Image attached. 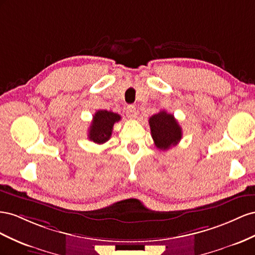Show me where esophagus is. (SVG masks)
I'll return each mask as SVG.
<instances>
[{
	"instance_id": "1",
	"label": "esophagus",
	"mask_w": 255,
	"mask_h": 255,
	"mask_svg": "<svg viewBox=\"0 0 255 255\" xmlns=\"http://www.w3.org/2000/svg\"><path fill=\"white\" fill-rule=\"evenodd\" d=\"M126 114L129 119H135L136 118V109L134 106L130 105L127 107V110H126Z\"/></svg>"
}]
</instances>
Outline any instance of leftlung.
<instances>
[{"mask_svg":"<svg viewBox=\"0 0 255 255\" xmlns=\"http://www.w3.org/2000/svg\"><path fill=\"white\" fill-rule=\"evenodd\" d=\"M152 140L156 147L161 150H168L176 145L181 139V127L178 125L174 115L160 111L152 115L148 121Z\"/></svg>","mask_w":255,"mask_h":255,"instance_id":"1","label":"left lung"}]
</instances>
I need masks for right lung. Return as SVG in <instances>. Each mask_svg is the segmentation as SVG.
Listing matches in <instances>:
<instances>
[{
	"label": "right lung",
	"instance_id": "1",
	"mask_svg": "<svg viewBox=\"0 0 255 255\" xmlns=\"http://www.w3.org/2000/svg\"><path fill=\"white\" fill-rule=\"evenodd\" d=\"M121 121V116L107 110H98L93 116L89 129V139L97 144H103L111 137L113 126Z\"/></svg>",
	"mask_w": 255,
	"mask_h": 255
}]
</instances>
